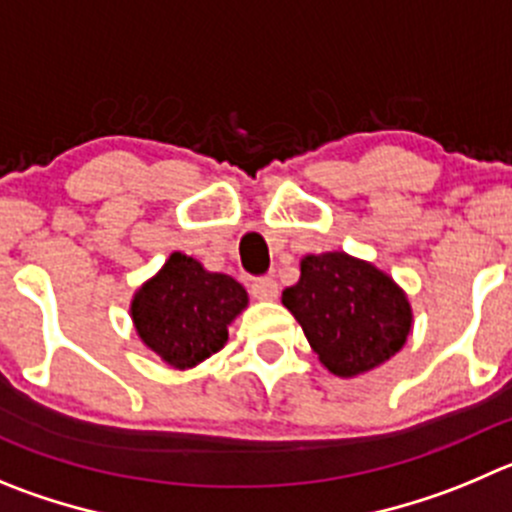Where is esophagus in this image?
Masks as SVG:
<instances>
[{"instance_id":"obj_1","label":"esophagus","mask_w":512,"mask_h":512,"mask_svg":"<svg viewBox=\"0 0 512 512\" xmlns=\"http://www.w3.org/2000/svg\"><path fill=\"white\" fill-rule=\"evenodd\" d=\"M250 293L255 295L257 300H275L278 298V280L275 278H255L250 283Z\"/></svg>"}]
</instances>
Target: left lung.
<instances>
[{"label":"left lung","instance_id":"8db88e82","mask_svg":"<svg viewBox=\"0 0 512 512\" xmlns=\"http://www.w3.org/2000/svg\"><path fill=\"white\" fill-rule=\"evenodd\" d=\"M283 305L321 364L346 379L389 361L412 328V310L394 280L346 252L305 257Z\"/></svg>","mask_w":512,"mask_h":512}]
</instances>
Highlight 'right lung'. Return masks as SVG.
I'll use <instances>...</instances> for the list:
<instances>
[{"mask_svg":"<svg viewBox=\"0 0 512 512\" xmlns=\"http://www.w3.org/2000/svg\"><path fill=\"white\" fill-rule=\"evenodd\" d=\"M245 305L247 293L237 280L174 252L138 290L131 315L151 351L176 369H189L227 343V326Z\"/></svg>","mask_w":512,"mask_h":512,"instance_id":"1","label":"right lung"}]
</instances>
